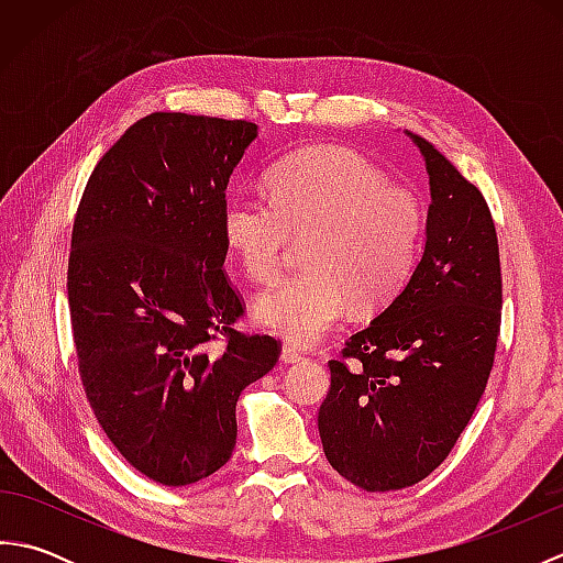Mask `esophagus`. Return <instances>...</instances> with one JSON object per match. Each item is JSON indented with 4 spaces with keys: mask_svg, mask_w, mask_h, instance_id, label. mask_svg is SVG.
<instances>
[{
    "mask_svg": "<svg viewBox=\"0 0 563 563\" xmlns=\"http://www.w3.org/2000/svg\"><path fill=\"white\" fill-rule=\"evenodd\" d=\"M280 357L285 363H302L305 361V353L302 351H297L295 345H283V353H280Z\"/></svg>",
    "mask_w": 563,
    "mask_h": 563,
    "instance_id": "esophagus-1",
    "label": "esophagus"
}]
</instances>
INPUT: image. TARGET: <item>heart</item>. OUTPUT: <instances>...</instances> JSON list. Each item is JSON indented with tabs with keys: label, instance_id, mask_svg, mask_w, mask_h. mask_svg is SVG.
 <instances>
[{
	"label": "heart",
	"instance_id": "b5f03b06",
	"mask_svg": "<svg viewBox=\"0 0 563 563\" xmlns=\"http://www.w3.org/2000/svg\"><path fill=\"white\" fill-rule=\"evenodd\" d=\"M268 196L239 190L222 234L239 266L268 285L292 236H305L307 271L258 297L256 319L295 345H312L349 314L391 300L413 271L426 208L411 188L345 147L297 150L268 169Z\"/></svg>",
	"mask_w": 563,
	"mask_h": 563
}]
</instances>
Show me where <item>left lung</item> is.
<instances>
[{
	"mask_svg": "<svg viewBox=\"0 0 563 563\" xmlns=\"http://www.w3.org/2000/svg\"><path fill=\"white\" fill-rule=\"evenodd\" d=\"M411 135V133H409ZM423 256L377 319L329 361L319 406L329 464L363 492H399L448 460L494 369L504 278L482 190L423 137Z\"/></svg>",
	"mask_w": 563,
	"mask_h": 563,
	"instance_id": "obj_1",
	"label": "left lung"
}]
</instances>
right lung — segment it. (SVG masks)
Listing matches in <instances>:
<instances>
[{
	"mask_svg": "<svg viewBox=\"0 0 563 563\" xmlns=\"http://www.w3.org/2000/svg\"><path fill=\"white\" fill-rule=\"evenodd\" d=\"M258 125L152 113L103 154L71 224L67 300L77 367L113 448L162 486L230 460L236 399L280 341L244 333L222 263L224 190Z\"/></svg>",
	"mask_w": 563,
	"mask_h": 563,
	"instance_id": "1",
	"label": "right lung"
}]
</instances>
